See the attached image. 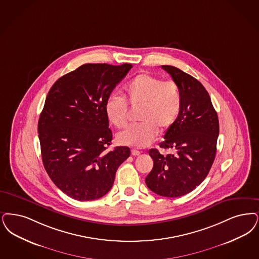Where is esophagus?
<instances>
[{
    "instance_id": "obj_1",
    "label": "esophagus",
    "mask_w": 259,
    "mask_h": 259,
    "mask_svg": "<svg viewBox=\"0 0 259 259\" xmlns=\"http://www.w3.org/2000/svg\"><path fill=\"white\" fill-rule=\"evenodd\" d=\"M131 153H132V155L139 156L141 154V151H139V150H137V149H132V150H131Z\"/></svg>"
}]
</instances>
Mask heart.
<instances>
[{"label": "heart", "mask_w": 259, "mask_h": 259, "mask_svg": "<svg viewBox=\"0 0 259 259\" xmlns=\"http://www.w3.org/2000/svg\"><path fill=\"white\" fill-rule=\"evenodd\" d=\"M125 99L111 95L105 103V114L116 128L127 124L128 105L141 109L139 120L142 123L130 125L116 135L119 144L145 147L150 145L159 132L174 124L182 109V93L175 81H163L148 73L137 75L124 89Z\"/></svg>", "instance_id": "b5f03b06"}]
</instances>
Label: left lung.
Returning a JSON list of instances; mask_svg holds the SVG:
<instances>
[{"label": "left lung", "instance_id": "left-lung-1", "mask_svg": "<svg viewBox=\"0 0 259 259\" xmlns=\"http://www.w3.org/2000/svg\"><path fill=\"white\" fill-rule=\"evenodd\" d=\"M182 93V109L164 136L161 148L175 150L163 155L148 151L153 168L145 178L147 187L166 197L184 196L195 190L213 165L219 136L218 114L205 88L193 76L170 65H162Z\"/></svg>", "mask_w": 259, "mask_h": 259}]
</instances>
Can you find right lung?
I'll return each mask as SVG.
<instances>
[{
	"label": "right lung",
	"instance_id": "right-lung-1",
	"mask_svg": "<svg viewBox=\"0 0 259 259\" xmlns=\"http://www.w3.org/2000/svg\"><path fill=\"white\" fill-rule=\"evenodd\" d=\"M132 64L87 63L53 84L38 120L42 162L54 184L80 201L105 196L130 148L107 151L113 133L105 103Z\"/></svg>",
	"mask_w": 259,
	"mask_h": 259
}]
</instances>
